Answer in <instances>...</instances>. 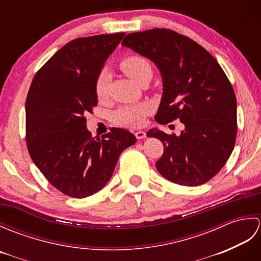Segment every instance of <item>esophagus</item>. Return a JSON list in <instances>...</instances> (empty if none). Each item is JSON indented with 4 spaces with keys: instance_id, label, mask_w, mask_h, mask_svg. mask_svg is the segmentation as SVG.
Listing matches in <instances>:
<instances>
[{
    "instance_id": "1",
    "label": "esophagus",
    "mask_w": 261,
    "mask_h": 261,
    "mask_svg": "<svg viewBox=\"0 0 261 261\" xmlns=\"http://www.w3.org/2000/svg\"><path fill=\"white\" fill-rule=\"evenodd\" d=\"M135 136H136V138L137 139H143V138H146V132L145 131H141V130H139V131H136L135 132Z\"/></svg>"
}]
</instances>
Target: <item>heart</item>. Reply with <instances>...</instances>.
<instances>
[{
    "label": "heart",
    "instance_id": "obj_1",
    "mask_svg": "<svg viewBox=\"0 0 261 261\" xmlns=\"http://www.w3.org/2000/svg\"><path fill=\"white\" fill-rule=\"evenodd\" d=\"M120 68L138 84L152 75L150 63L139 55H131L122 59L120 62ZM110 83L111 77L108 71H99L95 81V94L96 97L101 101L109 96ZM151 111L152 108L149 103H138L121 107L115 111L112 116L115 123L121 126L139 127L145 124L147 116L151 113Z\"/></svg>",
    "mask_w": 261,
    "mask_h": 261
}]
</instances>
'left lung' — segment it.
<instances>
[{"label": "left lung", "mask_w": 261, "mask_h": 261, "mask_svg": "<svg viewBox=\"0 0 261 261\" xmlns=\"http://www.w3.org/2000/svg\"><path fill=\"white\" fill-rule=\"evenodd\" d=\"M122 46L156 64L164 92L154 116L160 124L178 119L179 136L150 129L148 137L163 142L156 163L159 174L184 186H198L219 173L233 150L237 98L216 59L191 38L169 29L129 33Z\"/></svg>", "instance_id": "left-lung-1"}]
</instances>
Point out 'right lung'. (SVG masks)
I'll list each match as a JSON object with an SVG mask.
<instances>
[{"instance_id": "right-lung-1", "label": "right lung", "mask_w": 261, "mask_h": 261, "mask_svg": "<svg viewBox=\"0 0 261 261\" xmlns=\"http://www.w3.org/2000/svg\"><path fill=\"white\" fill-rule=\"evenodd\" d=\"M124 32L66 43L33 77L25 101V141L32 162L65 195L83 198L110 180L121 152L136 143L124 129L93 138L85 114L97 105L95 81Z\"/></svg>"}]
</instances>
